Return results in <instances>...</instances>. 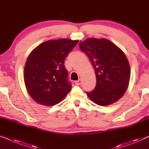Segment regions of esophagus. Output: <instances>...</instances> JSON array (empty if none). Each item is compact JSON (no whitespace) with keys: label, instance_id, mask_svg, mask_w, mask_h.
<instances>
[{"label":"esophagus","instance_id":"1","mask_svg":"<svg viewBox=\"0 0 149 149\" xmlns=\"http://www.w3.org/2000/svg\"><path fill=\"white\" fill-rule=\"evenodd\" d=\"M81 84V79H78V80H77V81H75V84L76 85V86L80 85Z\"/></svg>","mask_w":149,"mask_h":149}]
</instances>
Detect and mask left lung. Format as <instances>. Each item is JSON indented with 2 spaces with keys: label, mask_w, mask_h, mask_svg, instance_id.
I'll return each instance as SVG.
<instances>
[{
  "label": "left lung",
  "mask_w": 149,
  "mask_h": 149,
  "mask_svg": "<svg viewBox=\"0 0 149 149\" xmlns=\"http://www.w3.org/2000/svg\"><path fill=\"white\" fill-rule=\"evenodd\" d=\"M79 48L88 56L95 71L96 86L86 93L88 96L100 106L117 102L125 94L130 79V67L125 53L105 38L79 41Z\"/></svg>",
  "instance_id": "obj_1"
}]
</instances>
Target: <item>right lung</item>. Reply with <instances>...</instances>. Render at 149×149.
I'll return each instance as SVG.
<instances>
[{"instance_id":"add662e5","label":"right lung","mask_w":149,"mask_h":149,"mask_svg":"<svg viewBox=\"0 0 149 149\" xmlns=\"http://www.w3.org/2000/svg\"><path fill=\"white\" fill-rule=\"evenodd\" d=\"M78 41L50 40L29 54L24 67V82L28 94L37 103L54 105L71 91L72 84L68 81L64 61Z\"/></svg>"}]
</instances>
